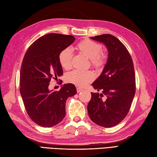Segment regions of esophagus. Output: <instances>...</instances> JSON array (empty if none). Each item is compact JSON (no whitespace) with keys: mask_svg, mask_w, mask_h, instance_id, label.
<instances>
[{"mask_svg":"<svg viewBox=\"0 0 157 157\" xmlns=\"http://www.w3.org/2000/svg\"><path fill=\"white\" fill-rule=\"evenodd\" d=\"M76 91H77V93H80V92H81L82 91H83V89L77 87H76Z\"/></svg>","mask_w":157,"mask_h":157,"instance_id":"34e87169","label":"esophagus"}]
</instances>
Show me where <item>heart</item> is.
Wrapping results in <instances>:
<instances>
[{"mask_svg": "<svg viewBox=\"0 0 157 157\" xmlns=\"http://www.w3.org/2000/svg\"><path fill=\"white\" fill-rule=\"evenodd\" d=\"M102 47L100 43L89 39L82 40L76 46V49L87 56L91 59L93 67L100 68L104 65L107 56L105 53L101 52ZM59 61L60 65L65 70H68L72 67V52L70 48H65L59 53ZM66 81L80 87H84L93 81L94 75L91 71L75 70L67 74Z\"/></svg>", "mask_w": 157, "mask_h": 157, "instance_id": "1", "label": "heart"}]
</instances>
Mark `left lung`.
Listing matches in <instances>:
<instances>
[{
    "mask_svg": "<svg viewBox=\"0 0 157 157\" xmlns=\"http://www.w3.org/2000/svg\"><path fill=\"white\" fill-rule=\"evenodd\" d=\"M91 38L105 44L108 54L101 74L92 83L93 87L102 92H91L88 114L95 124L112 127L125 118L135 95L133 63L125 46L113 35L105 34Z\"/></svg>",
    "mask_w": 157,
    "mask_h": 157,
    "instance_id": "left-lung-1",
    "label": "left lung"
}]
</instances>
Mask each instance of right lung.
Wrapping results in <instances>:
<instances>
[{
    "instance_id": "obj_1",
    "label": "right lung",
    "mask_w": 157,
    "mask_h": 157,
    "mask_svg": "<svg viewBox=\"0 0 157 157\" xmlns=\"http://www.w3.org/2000/svg\"><path fill=\"white\" fill-rule=\"evenodd\" d=\"M71 35L50 33L36 40L28 48L20 69V94L28 114L38 125L51 127L66 116V102L76 94L75 86L68 83L60 90H49L51 79L63 75L59 61L61 51L73 43Z\"/></svg>"
}]
</instances>
